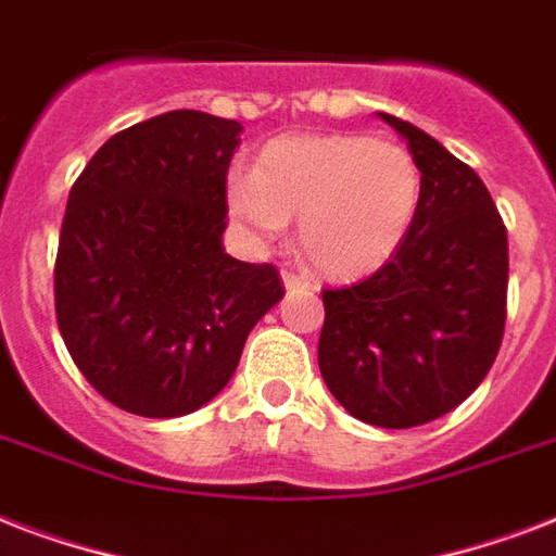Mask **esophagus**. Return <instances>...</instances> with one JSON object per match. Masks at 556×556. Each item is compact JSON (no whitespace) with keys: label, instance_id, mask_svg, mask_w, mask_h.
<instances>
[{"label":"esophagus","instance_id":"obj_1","mask_svg":"<svg viewBox=\"0 0 556 556\" xmlns=\"http://www.w3.org/2000/svg\"><path fill=\"white\" fill-rule=\"evenodd\" d=\"M282 282H286V291H291V294H294V291H308V288H312V282H308V279L300 277V274H294L291 268L282 270Z\"/></svg>","mask_w":556,"mask_h":556}]
</instances>
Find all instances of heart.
Returning <instances> with one entry per match:
<instances>
[{"label": "heart", "mask_w": 556, "mask_h": 556, "mask_svg": "<svg viewBox=\"0 0 556 556\" xmlns=\"http://www.w3.org/2000/svg\"><path fill=\"white\" fill-rule=\"evenodd\" d=\"M421 169L401 143L366 135H296L268 143L253 176H233L227 207L256 239L300 218V248L334 279L387 265L418 213Z\"/></svg>", "instance_id": "heart-1"}]
</instances>
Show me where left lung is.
<instances>
[{
	"label": "left lung",
	"mask_w": 556,
	"mask_h": 556,
	"mask_svg": "<svg viewBox=\"0 0 556 556\" xmlns=\"http://www.w3.org/2000/svg\"><path fill=\"white\" fill-rule=\"evenodd\" d=\"M421 169V201L395 256L371 277L326 288L317 361L361 421L406 430L470 397L505 334L508 233L482 178L435 138L380 112Z\"/></svg>",
	"instance_id": "1"
}]
</instances>
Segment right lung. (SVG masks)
<instances>
[{
  "instance_id": "add662e5",
  "label": "right lung",
  "mask_w": 556,
  "mask_h": 556,
  "mask_svg": "<svg viewBox=\"0 0 556 556\" xmlns=\"http://www.w3.org/2000/svg\"><path fill=\"white\" fill-rule=\"evenodd\" d=\"M239 132L192 109L150 117L112 135L68 192L56 326L83 378L126 413L178 418L207 404L286 294L274 265L222 248Z\"/></svg>"
}]
</instances>
